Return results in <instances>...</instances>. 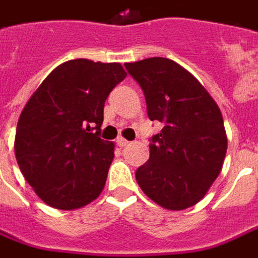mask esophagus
Listing matches in <instances>:
<instances>
[{"mask_svg": "<svg viewBox=\"0 0 258 258\" xmlns=\"http://www.w3.org/2000/svg\"><path fill=\"white\" fill-rule=\"evenodd\" d=\"M116 145H118L119 147H126L129 145V140H126L125 138H118V139H116Z\"/></svg>", "mask_w": 258, "mask_h": 258, "instance_id": "1", "label": "esophagus"}]
</instances>
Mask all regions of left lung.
<instances>
[{
	"instance_id": "obj_1",
	"label": "left lung",
	"mask_w": 258,
	"mask_h": 258,
	"mask_svg": "<svg viewBox=\"0 0 258 258\" xmlns=\"http://www.w3.org/2000/svg\"><path fill=\"white\" fill-rule=\"evenodd\" d=\"M125 67L145 92L150 120L164 123L153 136L150 157L138 168L136 181L160 207H194L207 195L226 156L221 109L205 87L170 58H145Z\"/></svg>"
}]
</instances>
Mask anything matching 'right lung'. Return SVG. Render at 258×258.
I'll return each mask as SVG.
<instances>
[{
  "instance_id": "1",
  "label": "right lung",
  "mask_w": 258,
  "mask_h": 258,
  "mask_svg": "<svg viewBox=\"0 0 258 258\" xmlns=\"http://www.w3.org/2000/svg\"><path fill=\"white\" fill-rule=\"evenodd\" d=\"M125 77L119 63L69 60L44 78L24 106L15 157L25 180L49 207L73 211L102 192L115 156V143L99 138L104 105Z\"/></svg>"
}]
</instances>
